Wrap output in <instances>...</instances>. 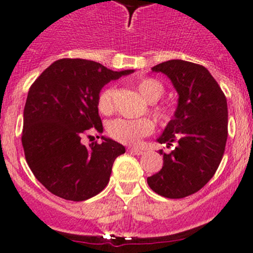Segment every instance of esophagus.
Segmentation results:
<instances>
[{
  "label": "esophagus",
  "mask_w": 253,
  "mask_h": 253,
  "mask_svg": "<svg viewBox=\"0 0 253 253\" xmlns=\"http://www.w3.org/2000/svg\"><path fill=\"white\" fill-rule=\"evenodd\" d=\"M128 152L132 153V154H136V155L144 154V150L139 149V148H128Z\"/></svg>",
  "instance_id": "obj_1"
}]
</instances>
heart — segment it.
Here are the masks:
<instances>
[{
	"instance_id": "obj_1",
	"label": "heart",
	"mask_w": 253,
	"mask_h": 253,
	"mask_svg": "<svg viewBox=\"0 0 253 253\" xmlns=\"http://www.w3.org/2000/svg\"><path fill=\"white\" fill-rule=\"evenodd\" d=\"M137 90L148 103H155L162 98L164 86L154 78H142L136 83ZM115 88L108 86L99 93L96 105L103 115H110L114 111ZM155 119L162 124H168L171 119V111L165 106H157L153 109ZM154 122L149 119L126 120L116 119L108 125V133L115 141L125 144H136L143 137H147L154 132Z\"/></svg>"
}]
</instances>
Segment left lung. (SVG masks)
<instances>
[{"instance_id":"obj_1","label":"left lung","mask_w":253,"mask_h":253,"mask_svg":"<svg viewBox=\"0 0 253 253\" xmlns=\"http://www.w3.org/2000/svg\"><path fill=\"white\" fill-rule=\"evenodd\" d=\"M171 79L178 93L175 116L159 143L174 145L163 155V168L147 178L149 187L167 198H183L213 177L228 138V104L209 71L197 63L170 60L152 68Z\"/></svg>"}]
</instances>
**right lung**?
<instances>
[{
    "instance_id": "1",
    "label": "right lung",
    "mask_w": 253,
    "mask_h": 253,
    "mask_svg": "<svg viewBox=\"0 0 253 253\" xmlns=\"http://www.w3.org/2000/svg\"><path fill=\"white\" fill-rule=\"evenodd\" d=\"M132 70L114 72L83 58H61L30 85L24 106L25 160L47 191L67 201H85L104 190L125 147L110 138L85 147L81 138L103 132L98 95L106 83Z\"/></svg>"
}]
</instances>
